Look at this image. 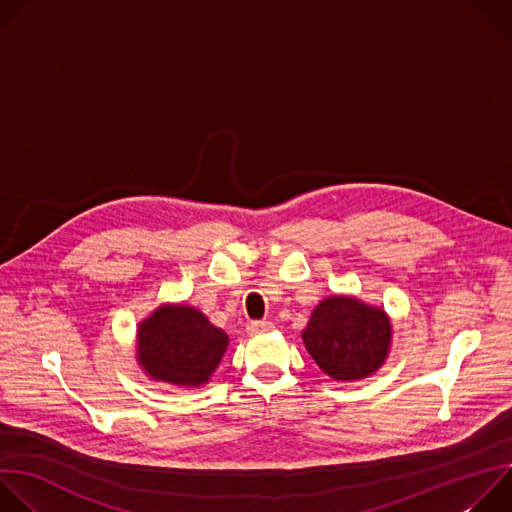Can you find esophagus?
<instances>
[{"label":"esophagus","instance_id":"1","mask_svg":"<svg viewBox=\"0 0 512 512\" xmlns=\"http://www.w3.org/2000/svg\"><path fill=\"white\" fill-rule=\"evenodd\" d=\"M269 330H273V324L261 322V320H255V322H251V324L247 326L249 336H259V334H265V332H269Z\"/></svg>","mask_w":512,"mask_h":512}]
</instances>
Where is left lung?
<instances>
[{
    "instance_id": "8db88e82",
    "label": "left lung",
    "mask_w": 512,
    "mask_h": 512,
    "mask_svg": "<svg viewBox=\"0 0 512 512\" xmlns=\"http://www.w3.org/2000/svg\"><path fill=\"white\" fill-rule=\"evenodd\" d=\"M308 354L332 381H360L377 373L393 342L389 314L356 296H328L302 332Z\"/></svg>"
}]
</instances>
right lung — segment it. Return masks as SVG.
<instances>
[{"label": "right lung", "instance_id": "1", "mask_svg": "<svg viewBox=\"0 0 512 512\" xmlns=\"http://www.w3.org/2000/svg\"><path fill=\"white\" fill-rule=\"evenodd\" d=\"M229 336L186 304H162L137 324L135 360L156 383L196 389L210 381Z\"/></svg>", "mask_w": 512, "mask_h": 512}]
</instances>
